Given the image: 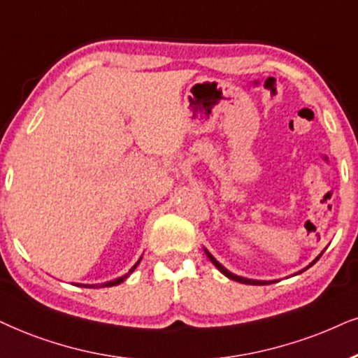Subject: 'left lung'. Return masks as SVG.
Returning a JSON list of instances; mask_svg holds the SVG:
<instances>
[{
    "mask_svg": "<svg viewBox=\"0 0 358 358\" xmlns=\"http://www.w3.org/2000/svg\"><path fill=\"white\" fill-rule=\"evenodd\" d=\"M205 252H206V256H208V257H210V261L213 262V264H215V266H216V268H218V269H220V273H223V274L226 275V278H229V279H233V280H238V282H241V284H252V286H262V284H269V282H268V280H256V279H248V278H241V275H236V274L229 273V271H228V269H226L223 264H220V262H218V261H216V259H215V257H213V256H211V252H210V251H208V250H205ZM320 256H322V252H320V255H319L317 257H315V259H314V261H312V262H310V264H309V266H307V268H306V269H309V268H310V266H314V264H315V262H317V261H319V257H320ZM306 269H302V271H306ZM302 271H301V273H302Z\"/></svg>",
    "mask_w": 358,
    "mask_h": 358,
    "instance_id": "1",
    "label": "left lung"
}]
</instances>
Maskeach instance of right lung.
Listing matches in <instances>:
<instances>
[{"label": "right lung", "instance_id": "add662e5", "mask_svg": "<svg viewBox=\"0 0 358 358\" xmlns=\"http://www.w3.org/2000/svg\"><path fill=\"white\" fill-rule=\"evenodd\" d=\"M140 259H142V257H140ZM140 259H138L137 262H135V264L132 266V269H130L129 273H127L125 275H122V278H117V279H114V280H108V282H103V284H94V286H85V284H84V287H112V286H117V284L124 282V280H125L127 278H129V274H130V273H134V269L137 268V266H138Z\"/></svg>", "mask_w": 358, "mask_h": 358}]
</instances>
